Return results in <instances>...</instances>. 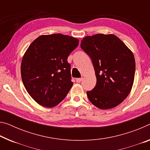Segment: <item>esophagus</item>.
Segmentation results:
<instances>
[{
	"instance_id": "1",
	"label": "esophagus",
	"mask_w": 150,
	"mask_h": 150,
	"mask_svg": "<svg viewBox=\"0 0 150 150\" xmlns=\"http://www.w3.org/2000/svg\"><path fill=\"white\" fill-rule=\"evenodd\" d=\"M83 77H81V78H77V79H76V81H77V83H80L83 80Z\"/></svg>"
}]
</instances>
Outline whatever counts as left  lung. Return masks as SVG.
Listing matches in <instances>:
<instances>
[{"instance_id":"1","label":"left lung","mask_w":150,"mask_h":150,"mask_svg":"<svg viewBox=\"0 0 150 150\" xmlns=\"http://www.w3.org/2000/svg\"><path fill=\"white\" fill-rule=\"evenodd\" d=\"M81 48L91 58L97 78L96 87L87 91L89 101L101 109L120 105L134 83L135 62L132 52L114 35L85 37Z\"/></svg>"}]
</instances>
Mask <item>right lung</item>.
Instances as JSON below:
<instances>
[{
	"instance_id": "obj_1",
	"label": "right lung",
	"mask_w": 150,
	"mask_h": 150,
	"mask_svg": "<svg viewBox=\"0 0 150 150\" xmlns=\"http://www.w3.org/2000/svg\"><path fill=\"white\" fill-rule=\"evenodd\" d=\"M78 45L76 38L58 33L41 35L28 47L21 62V77L39 105L53 108L67 95L73 84L67 58Z\"/></svg>"
}]
</instances>
